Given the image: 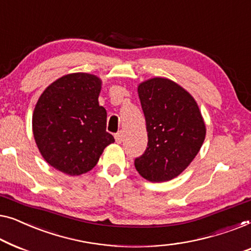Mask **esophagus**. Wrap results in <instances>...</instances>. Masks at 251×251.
<instances>
[{
  "label": "esophagus",
  "instance_id": "1",
  "mask_svg": "<svg viewBox=\"0 0 251 251\" xmlns=\"http://www.w3.org/2000/svg\"><path fill=\"white\" fill-rule=\"evenodd\" d=\"M123 139H124V136H123V132H119L115 135V140L118 144H121L123 142Z\"/></svg>",
  "mask_w": 251,
  "mask_h": 251
}]
</instances>
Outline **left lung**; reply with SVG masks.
<instances>
[{
    "mask_svg": "<svg viewBox=\"0 0 251 251\" xmlns=\"http://www.w3.org/2000/svg\"><path fill=\"white\" fill-rule=\"evenodd\" d=\"M137 93L146 117L148 148L134 161L150 182L178 176L199 152L206 126L197 102L173 80L154 77L141 83Z\"/></svg>",
    "mask_w": 251,
    "mask_h": 251,
    "instance_id": "left-lung-1",
    "label": "left lung"
}]
</instances>
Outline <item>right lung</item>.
<instances>
[{"label":"right lung","mask_w":251,"mask_h":251,"mask_svg":"<svg viewBox=\"0 0 251 251\" xmlns=\"http://www.w3.org/2000/svg\"><path fill=\"white\" fill-rule=\"evenodd\" d=\"M101 79L86 73L68 74L41 94L33 114V133L42 157L52 167L76 176L98 164L115 139L107 111L99 105Z\"/></svg>","instance_id":"obj_1"}]
</instances>
